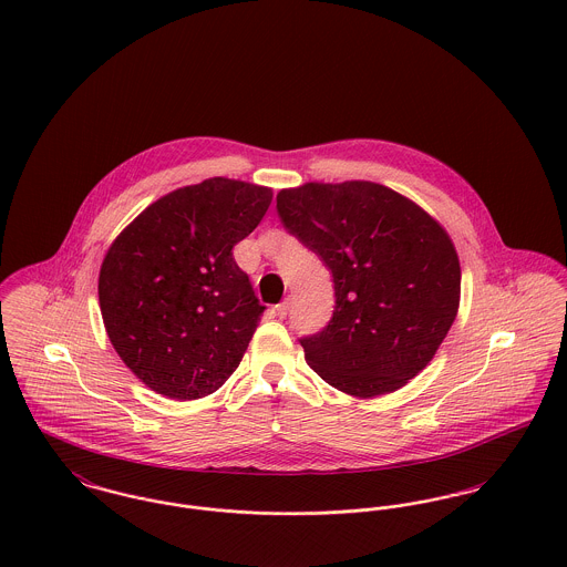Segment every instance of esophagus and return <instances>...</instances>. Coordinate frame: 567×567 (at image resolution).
Segmentation results:
<instances>
[{"mask_svg":"<svg viewBox=\"0 0 567 567\" xmlns=\"http://www.w3.org/2000/svg\"><path fill=\"white\" fill-rule=\"evenodd\" d=\"M274 315H276V317H280V319H285V317L289 315V300H285V302H280V305H276V307H274Z\"/></svg>","mask_w":567,"mask_h":567,"instance_id":"obj_1","label":"esophagus"}]
</instances>
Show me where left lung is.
<instances>
[{"mask_svg":"<svg viewBox=\"0 0 567 567\" xmlns=\"http://www.w3.org/2000/svg\"><path fill=\"white\" fill-rule=\"evenodd\" d=\"M276 208L334 282L328 326L300 339L307 363L357 398L417 377L458 311L461 267L447 233L409 197L365 181L280 190Z\"/></svg>","mask_w":567,"mask_h":567,"instance_id":"obj_1","label":"left lung"}]
</instances>
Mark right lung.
<instances>
[{
    "label": "right lung",
    "mask_w": 567,
    "mask_h": 567,
    "mask_svg": "<svg viewBox=\"0 0 567 567\" xmlns=\"http://www.w3.org/2000/svg\"><path fill=\"white\" fill-rule=\"evenodd\" d=\"M271 189L208 178L150 204L100 269L109 339L134 377L174 400L217 391L239 368L265 307L233 248Z\"/></svg>",
    "instance_id": "obj_1"
}]
</instances>
